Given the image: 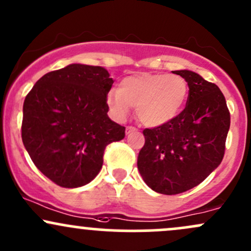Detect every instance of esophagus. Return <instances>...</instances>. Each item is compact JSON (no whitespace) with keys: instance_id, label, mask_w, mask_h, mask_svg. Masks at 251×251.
Wrapping results in <instances>:
<instances>
[{"instance_id":"obj_1","label":"esophagus","mask_w":251,"mask_h":251,"mask_svg":"<svg viewBox=\"0 0 251 251\" xmlns=\"http://www.w3.org/2000/svg\"><path fill=\"white\" fill-rule=\"evenodd\" d=\"M136 130H137V129L135 128V126H126V135H129V134L134 133V131H136Z\"/></svg>"}]
</instances>
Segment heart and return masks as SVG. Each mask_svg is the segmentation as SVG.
<instances>
[{
	"label": "heart",
	"instance_id": "1",
	"mask_svg": "<svg viewBox=\"0 0 251 251\" xmlns=\"http://www.w3.org/2000/svg\"><path fill=\"white\" fill-rule=\"evenodd\" d=\"M189 86L177 74H141L126 76L120 88L106 93V104L117 120H125L135 107L137 118L147 126H160L176 118L187 101Z\"/></svg>",
	"mask_w": 251,
	"mask_h": 251
}]
</instances>
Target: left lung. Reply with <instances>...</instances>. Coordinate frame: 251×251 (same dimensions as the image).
<instances>
[{
  "instance_id": "left-lung-1",
  "label": "left lung",
  "mask_w": 251,
  "mask_h": 251,
  "mask_svg": "<svg viewBox=\"0 0 251 251\" xmlns=\"http://www.w3.org/2000/svg\"><path fill=\"white\" fill-rule=\"evenodd\" d=\"M185 109L166 125L145 129L137 169L152 190L176 195L199 185L222 163L230 129L225 97L215 83L191 71Z\"/></svg>"
}]
</instances>
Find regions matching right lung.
Listing matches in <instances>:
<instances>
[{
  "label": "right lung",
  "mask_w": 251,
  "mask_h": 251,
  "mask_svg": "<svg viewBox=\"0 0 251 251\" xmlns=\"http://www.w3.org/2000/svg\"><path fill=\"white\" fill-rule=\"evenodd\" d=\"M114 83L103 67L73 63L42 76L24 101L21 137L34 165L63 188L87 184L103 166L105 147L126 135L109 118Z\"/></svg>",
  "instance_id": "1"
}]
</instances>
